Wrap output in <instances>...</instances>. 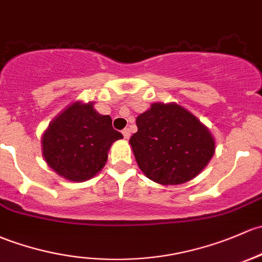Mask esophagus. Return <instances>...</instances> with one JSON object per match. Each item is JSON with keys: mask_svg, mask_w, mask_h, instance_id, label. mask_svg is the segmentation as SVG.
I'll return each mask as SVG.
<instances>
[{"mask_svg": "<svg viewBox=\"0 0 262 262\" xmlns=\"http://www.w3.org/2000/svg\"><path fill=\"white\" fill-rule=\"evenodd\" d=\"M122 133H123V137H124V138H125V139H129V137H130V130H129L128 128L124 129V130L122 132Z\"/></svg>", "mask_w": 262, "mask_h": 262, "instance_id": "obj_1", "label": "esophagus"}]
</instances>
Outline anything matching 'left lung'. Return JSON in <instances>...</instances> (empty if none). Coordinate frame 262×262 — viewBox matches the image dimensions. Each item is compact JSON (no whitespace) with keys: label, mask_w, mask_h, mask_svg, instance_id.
<instances>
[{"label":"left lung","mask_w":262,"mask_h":262,"mask_svg":"<svg viewBox=\"0 0 262 262\" xmlns=\"http://www.w3.org/2000/svg\"><path fill=\"white\" fill-rule=\"evenodd\" d=\"M129 143L143 173L163 186L182 184L200 174L214 153L206 125L176 103H154L137 118Z\"/></svg>","instance_id":"8db88e82"}]
</instances>
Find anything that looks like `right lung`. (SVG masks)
Returning a JSON list of instances; mask_svg holds the SVG:
<instances>
[{"label":"right lung","instance_id":"right-lung-1","mask_svg":"<svg viewBox=\"0 0 262 262\" xmlns=\"http://www.w3.org/2000/svg\"><path fill=\"white\" fill-rule=\"evenodd\" d=\"M109 115H101L94 103L75 101L60 113L41 139L46 163L65 180L84 182L105 166L113 143L122 139Z\"/></svg>","mask_w":262,"mask_h":262}]
</instances>
